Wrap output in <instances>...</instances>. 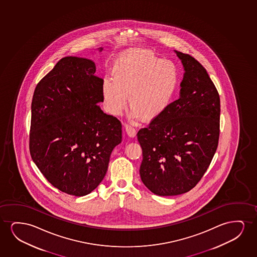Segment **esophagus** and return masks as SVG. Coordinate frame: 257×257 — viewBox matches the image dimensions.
<instances>
[{
  "label": "esophagus",
  "mask_w": 257,
  "mask_h": 257,
  "mask_svg": "<svg viewBox=\"0 0 257 257\" xmlns=\"http://www.w3.org/2000/svg\"><path fill=\"white\" fill-rule=\"evenodd\" d=\"M123 126H124V129L126 131L127 134H128L130 137H134V136L136 135V129H135L132 124L124 123Z\"/></svg>",
  "instance_id": "34e87169"
}]
</instances>
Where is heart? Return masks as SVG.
Masks as SVG:
<instances>
[{
  "label": "heart",
  "mask_w": 257,
  "mask_h": 257,
  "mask_svg": "<svg viewBox=\"0 0 257 257\" xmlns=\"http://www.w3.org/2000/svg\"><path fill=\"white\" fill-rule=\"evenodd\" d=\"M179 83L176 63L148 51L132 50L116 59L112 76L104 79L102 93L113 114L121 112L128 95L131 116L150 121L165 112Z\"/></svg>",
  "instance_id": "heart-1"
}]
</instances>
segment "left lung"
<instances>
[{
	"label": "left lung",
	"mask_w": 257,
	"mask_h": 257,
	"mask_svg": "<svg viewBox=\"0 0 257 257\" xmlns=\"http://www.w3.org/2000/svg\"><path fill=\"white\" fill-rule=\"evenodd\" d=\"M176 53L185 70L180 97L137 134L141 180L159 196L193 189L211 164L219 139L220 99L214 83L195 58Z\"/></svg>",
	"instance_id": "obj_1"
}]
</instances>
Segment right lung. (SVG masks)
Returning a JSON list of instances; mask_svg holds the SVG:
<instances>
[{
    "instance_id": "right-lung-1",
    "label": "right lung",
    "mask_w": 257,
    "mask_h": 257,
    "mask_svg": "<svg viewBox=\"0 0 257 257\" xmlns=\"http://www.w3.org/2000/svg\"><path fill=\"white\" fill-rule=\"evenodd\" d=\"M95 73L91 60L65 57L32 97V160L53 186L76 197L98 186L122 141L121 122L97 105L103 102V80Z\"/></svg>"
}]
</instances>
